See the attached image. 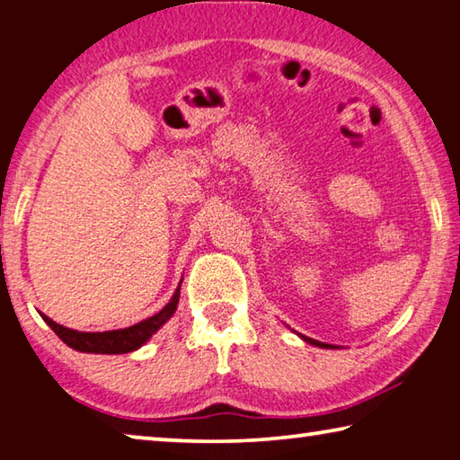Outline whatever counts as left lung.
I'll use <instances>...</instances> for the list:
<instances>
[{
    "label": "left lung",
    "mask_w": 460,
    "mask_h": 460,
    "mask_svg": "<svg viewBox=\"0 0 460 460\" xmlns=\"http://www.w3.org/2000/svg\"><path fill=\"white\" fill-rule=\"evenodd\" d=\"M298 337L305 341V342H308V345H314V347H321V349H339V347H334V345H329V342H321V341L308 339V337H305V334H298Z\"/></svg>",
    "instance_id": "1"
}]
</instances>
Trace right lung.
I'll return each instance as SVG.
<instances>
[{
  "label": "right lung",
  "instance_id": "add662e5",
  "mask_svg": "<svg viewBox=\"0 0 460 460\" xmlns=\"http://www.w3.org/2000/svg\"><path fill=\"white\" fill-rule=\"evenodd\" d=\"M182 284V279H181ZM181 284H178L176 292L172 294L168 305L155 313L154 316L146 318V321L131 324L128 329H118V331H105V332H81L66 329L58 323H54L52 318L40 313L44 323L50 326V329L58 334L62 342H66L68 347L75 349V351L81 353H101V355H121V353H131L137 351L139 347L146 345L147 341L152 339V334L158 332L162 326H164L172 314L176 313L178 298H181Z\"/></svg>",
  "mask_w": 460,
  "mask_h": 460
}]
</instances>
